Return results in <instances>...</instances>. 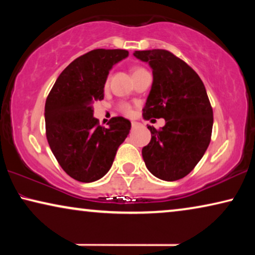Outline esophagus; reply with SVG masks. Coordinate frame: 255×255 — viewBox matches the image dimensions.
I'll return each instance as SVG.
<instances>
[{
  "mask_svg": "<svg viewBox=\"0 0 255 255\" xmlns=\"http://www.w3.org/2000/svg\"><path fill=\"white\" fill-rule=\"evenodd\" d=\"M131 127H132V128H137L140 127V123H138V122H132Z\"/></svg>",
  "mask_w": 255,
  "mask_h": 255,
  "instance_id": "34e87169",
  "label": "esophagus"
}]
</instances>
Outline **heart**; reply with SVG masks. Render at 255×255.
Listing matches in <instances>:
<instances>
[{
	"label": "heart",
	"mask_w": 255,
	"mask_h": 255,
	"mask_svg": "<svg viewBox=\"0 0 255 255\" xmlns=\"http://www.w3.org/2000/svg\"><path fill=\"white\" fill-rule=\"evenodd\" d=\"M140 69H142V68H135L134 72L140 71ZM108 85H109V78L106 79V82H104V88H107ZM120 109H121L122 113L125 114V115H131V113H132L131 107L128 106V104H127V103H122L121 107H120Z\"/></svg>",
	"instance_id": "obj_1"
}]
</instances>
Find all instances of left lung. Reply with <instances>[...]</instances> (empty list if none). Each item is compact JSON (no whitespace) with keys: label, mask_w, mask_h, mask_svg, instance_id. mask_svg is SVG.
Listing matches in <instances>:
<instances>
[{"label":"left lung","mask_w":255,"mask_h":255,"mask_svg":"<svg viewBox=\"0 0 255 255\" xmlns=\"http://www.w3.org/2000/svg\"><path fill=\"white\" fill-rule=\"evenodd\" d=\"M148 62L153 83L142 117L165 118V127H147L152 138L141 154L145 165L160 180L176 181L188 175L204 155L211 140L214 113L197 73L166 50L135 51Z\"/></svg>","instance_id":"obj_1"}]
</instances>
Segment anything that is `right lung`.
Segmentation results:
<instances>
[{"label":"right lung","instance_id":"obj_1","mask_svg":"<svg viewBox=\"0 0 255 255\" xmlns=\"http://www.w3.org/2000/svg\"><path fill=\"white\" fill-rule=\"evenodd\" d=\"M127 50L97 48L72 61L55 81L45 103V127L51 151L61 168L80 182H94L109 172L130 121L113 117L108 128L94 117L93 103L104 97V82Z\"/></svg>","mask_w":255,"mask_h":255}]
</instances>
